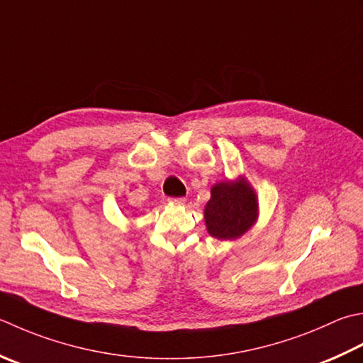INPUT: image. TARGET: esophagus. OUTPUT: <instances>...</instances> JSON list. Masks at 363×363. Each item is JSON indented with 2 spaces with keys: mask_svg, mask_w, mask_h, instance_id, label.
I'll list each match as a JSON object with an SVG mask.
<instances>
[{
  "mask_svg": "<svg viewBox=\"0 0 363 363\" xmlns=\"http://www.w3.org/2000/svg\"><path fill=\"white\" fill-rule=\"evenodd\" d=\"M169 201L176 203V204H184L187 200H186V198H169Z\"/></svg>",
  "mask_w": 363,
  "mask_h": 363,
  "instance_id": "34e87169",
  "label": "esophagus"
}]
</instances>
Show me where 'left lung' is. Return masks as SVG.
I'll return each mask as SVG.
<instances>
[{
    "mask_svg": "<svg viewBox=\"0 0 363 363\" xmlns=\"http://www.w3.org/2000/svg\"><path fill=\"white\" fill-rule=\"evenodd\" d=\"M259 217L258 195L244 176L211 187L204 206L206 230L218 240H236L253 228Z\"/></svg>",
    "mask_w": 363,
    "mask_h": 363,
    "instance_id": "left-lung-1",
    "label": "left lung"
}]
</instances>
